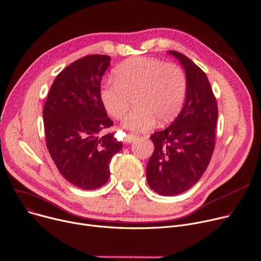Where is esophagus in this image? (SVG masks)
<instances>
[{
  "label": "esophagus",
  "instance_id": "1",
  "mask_svg": "<svg viewBox=\"0 0 261 261\" xmlns=\"http://www.w3.org/2000/svg\"><path fill=\"white\" fill-rule=\"evenodd\" d=\"M137 138V135L136 134H133V133H128L127 135H126V142L127 143H132V142H134L135 140Z\"/></svg>",
  "mask_w": 261,
  "mask_h": 261
}]
</instances>
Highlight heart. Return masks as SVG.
<instances>
[{"label": "heart", "mask_w": 261, "mask_h": 261, "mask_svg": "<svg viewBox=\"0 0 261 261\" xmlns=\"http://www.w3.org/2000/svg\"><path fill=\"white\" fill-rule=\"evenodd\" d=\"M113 81L101 86L99 98L113 118L120 119L134 99L136 109L123 121L135 131L151 129L156 120L166 124L179 113L187 92V77L174 64L153 58H131L118 65Z\"/></svg>", "instance_id": "heart-1"}]
</instances>
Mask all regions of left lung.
<instances>
[{"instance_id":"obj_1","label":"left lung","mask_w":261,"mask_h":261,"mask_svg":"<svg viewBox=\"0 0 261 261\" xmlns=\"http://www.w3.org/2000/svg\"><path fill=\"white\" fill-rule=\"evenodd\" d=\"M168 54L185 70L186 99L174 121L151 135L154 152L147 165V181L158 194L173 196L193 187L207 168L214 151L218 109L201 69L177 51Z\"/></svg>"}]
</instances>
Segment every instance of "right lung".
<instances>
[{"instance_id": "right-lung-1", "label": "right lung", "mask_w": 261, "mask_h": 261, "mask_svg": "<svg viewBox=\"0 0 261 261\" xmlns=\"http://www.w3.org/2000/svg\"><path fill=\"white\" fill-rule=\"evenodd\" d=\"M110 60L92 55L67 66L52 84L43 110L51 159L65 179L84 190L108 181L111 159L123 148L114 133L100 136L113 125L99 98Z\"/></svg>"}]
</instances>
